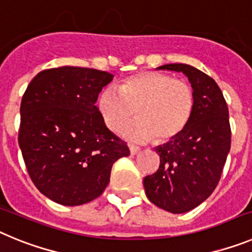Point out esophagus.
Masks as SVG:
<instances>
[{"label":"esophagus","instance_id":"34e87169","mask_svg":"<svg viewBox=\"0 0 252 252\" xmlns=\"http://www.w3.org/2000/svg\"><path fill=\"white\" fill-rule=\"evenodd\" d=\"M128 149H130L131 155H135V154H137L140 151V148H137L135 145H131V144H128Z\"/></svg>","mask_w":252,"mask_h":252}]
</instances>
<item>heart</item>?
Segmentation results:
<instances>
[{
	"label": "heart",
	"instance_id": "heart-1",
	"mask_svg": "<svg viewBox=\"0 0 252 252\" xmlns=\"http://www.w3.org/2000/svg\"><path fill=\"white\" fill-rule=\"evenodd\" d=\"M194 108L192 87L158 72H139L124 78L117 84V92L104 90L97 99V110L108 130L120 131L135 112L139 120L124 131L125 136L141 142L154 140L158 145L178 139L192 121Z\"/></svg>",
	"mask_w": 252,
	"mask_h": 252
}]
</instances>
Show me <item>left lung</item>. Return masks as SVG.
I'll list each match as a JSON object with an SVG mask.
<instances>
[{
  "instance_id": "8db88e82",
  "label": "left lung",
  "mask_w": 252,
  "mask_h": 252,
  "mask_svg": "<svg viewBox=\"0 0 252 252\" xmlns=\"http://www.w3.org/2000/svg\"><path fill=\"white\" fill-rule=\"evenodd\" d=\"M158 69L182 72L195 95L193 119L174 141L155 149L160 165L144 178L149 201L170 213H186L204 202L217 187L231 148L228 107L209 75L188 64Z\"/></svg>"
}]
</instances>
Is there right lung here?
Wrapping results in <instances>:
<instances>
[{"label":"right lung","mask_w":252,"mask_h":252,"mask_svg":"<svg viewBox=\"0 0 252 252\" xmlns=\"http://www.w3.org/2000/svg\"><path fill=\"white\" fill-rule=\"evenodd\" d=\"M111 73L79 66L40 72L22 95L19 145L32 183L63 206L103 193L113 162L130 155L104 126L95 101Z\"/></svg>","instance_id":"right-lung-1"}]
</instances>
